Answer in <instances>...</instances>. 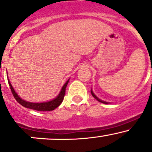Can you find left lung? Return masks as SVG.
Wrapping results in <instances>:
<instances>
[{
  "label": "left lung",
  "instance_id": "1",
  "mask_svg": "<svg viewBox=\"0 0 152 152\" xmlns=\"http://www.w3.org/2000/svg\"><path fill=\"white\" fill-rule=\"evenodd\" d=\"M91 94H92V96H93V97H94L95 99H96V100H97V101H99V102H101V103L105 104H109V103H110V102H105V101H102V99H99V98H98L97 96H96V95L94 94V93H93V90H92V89H91Z\"/></svg>",
  "mask_w": 152,
  "mask_h": 152
}]
</instances>
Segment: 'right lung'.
I'll return each instance as SVG.
<instances>
[{
	"instance_id": "right-lung-1",
	"label": "right lung",
	"mask_w": 152,
	"mask_h": 152,
	"mask_svg": "<svg viewBox=\"0 0 152 152\" xmlns=\"http://www.w3.org/2000/svg\"><path fill=\"white\" fill-rule=\"evenodd\" d=\"M7 73V76H8V73ZM7 79H8V82H9V85H10L11 91H12V94H13L14 97H15V99H16L17 102H18L20 104L23 106L24 107H26V108H28V109H31V110H37V111H51V110H55L56 107H59V106L62 104V101H63L64 96H65V89H66L67 84H68L69 80H70V79H69L68 80L65 82V85L62 86L60 92H59V93L57 95V96H56V98H54V99H52V100L48 101V102H40V103H34V102H26V101L21 99V98L19 96V95L15 92V89L13 88V87H12L8 76H7Z\"/></svg>"
}]
</instances>
